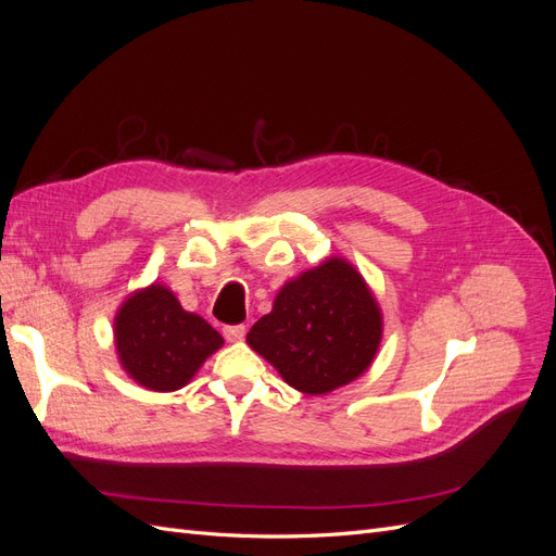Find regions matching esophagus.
<instances>
[{
    "mask_svg": "<svg viewBox=\"0 0 556 556\" xmlns=\"http://www.w3.org/2000/svg\"><path fill=\"white\" fill-rule=\"evenodd\" d=\"M223 333L227 341H243L245 327L243 325H227V327H223Z\"/></svg>",
    "mask_w": 556,
    "mask_h": 556,
    "instance_id": "obj_1",
    "label": "esophagus"
}]
</instances>
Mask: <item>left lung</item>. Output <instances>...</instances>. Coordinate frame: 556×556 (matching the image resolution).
<instances>
[{
  "mask_svg": "<svg viewBox=\"0 0 556 556\" xmlns=\"http://www.w3.org/2000/svg\"><path fill=\"white\" fill-rule=\"evenodd\" d=\"M380 333V311L362 276L343 260H329L285 285L248 343L294 390L327 394L366 371Z\"/></svg>",
  "mask_w": 556,
  "mask_h": 556,
  "instance_id": "1",
  "label": "left lung"
}]
</instances>
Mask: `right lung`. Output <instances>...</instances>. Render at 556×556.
<instances>
[{
    "label": "right lung",
    "mask_w": 556,
    "mask_h": 556,
    "mask_svg": "<svg viewBox=\"0 0 556 556\" xmlns=\"http://www.w3.org/2000/svg\"><path fill=\"white\" fill-rule=\"evenodd\" d=\"M115 345L125 371L139 384L174 392L223 345V336L204 317L182 311L162 285H150L117 313Z\"/></svg>",
    "instance_id": "1"
}]
</instances>
